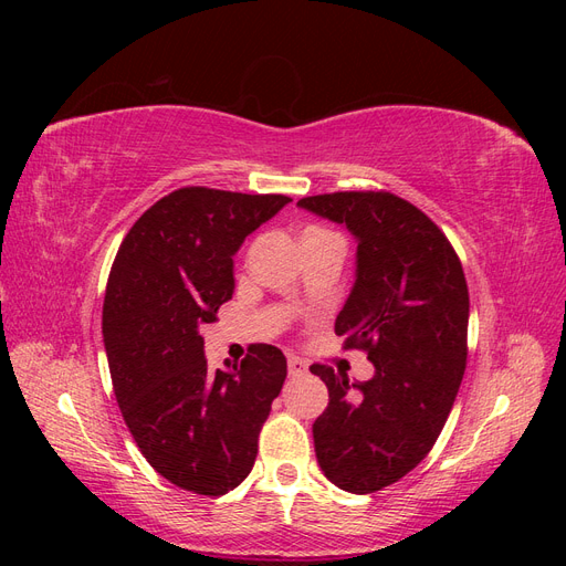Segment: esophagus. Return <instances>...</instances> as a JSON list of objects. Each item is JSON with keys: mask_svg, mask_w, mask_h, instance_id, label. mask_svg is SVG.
Segmentation results:
<instances>
[{"mask_svg": "<svg viewBox=\"0 0 566 566\" xmlns=\"http://www.w3.org/2000/svg\"><path fill=\"white\" fill-rule=\"evenodd\" d=\"M287 373H290V378H302V375L306 373V364L302 361V358H290Z\"/></svg>", "mask_w": 566, "mask_h": 566, "instance_id": "1", "label": "esophagus"}]
</instances>
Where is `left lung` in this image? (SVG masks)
<instances>
[{"mask_svg":"<svg viewBox=\"0 0 566 566\" xmlns=\"http://www.w3.org/2000/svg\"><path fill=\"white\" fill-rule=\"evenodd\" d=\"M300 208L345 224L358 241L356 283L335 321L345 349L375 366L366 382L314 364L328 408L314 422L323 474L349 493L399 482L432 451L468 361L470 295L449 238L389 191H337Z\"/></svg>","mask_w":566,"mask_h":566,"instance_id":"8db88e82","label":"left lung"}]
</instances>
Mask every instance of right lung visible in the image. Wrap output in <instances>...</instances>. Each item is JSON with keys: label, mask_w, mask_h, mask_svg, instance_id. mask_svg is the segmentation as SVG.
Wrapping results in <instances>:
<instances>
[{"label": "right lung", "mask_w": 566, "mask_h": 566, "mask_svg": "<svg viewBox=\"0 0 566 566\" xmlns=\"http://www.w3.org/2000/svg\"><path fill=\"white\" fill-rule=\"evenodd\" d=\"M293 198L186 186L134 221L104 300L113 391L136 447L167 482L224 495L250 474L287 375L279 347L208 368L200 328L233 295V254Z\"/></svg>", "instance_id": "right-lung-1"}]
</instances>
